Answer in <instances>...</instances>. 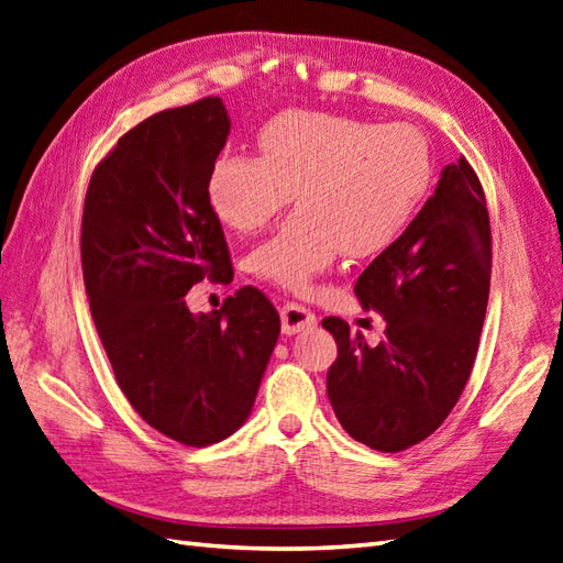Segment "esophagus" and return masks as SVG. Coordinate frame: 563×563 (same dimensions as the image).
<instances>
[{"instance_id":"1","label":"esophagus","mask_w":563,"mask_h":563,"mask_svg":"<svg viewBox=\"0 0 563 563\" xmlns=\"http://www.w3.org/2000/svg\"><path fill=\"white\" fill-rule=\"evenodd\" d=\"M280 321H283V333L295 335V333H305V330H311L316 325V313L307 307L295 305V301H287V305L280 309Z\"/></svg>"}]
</instances>
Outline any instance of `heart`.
<instances>
[{"label":"heart","mask_w":563,"mask_h":563,"mask_svg":"<svg viewBox=\"0 0 563 563\" xmlns=\"http://www.w3.org/2000/svg\"><path fill=\"white\" fill-rule=\"evenodd\" d=\"M262 156L223 154L209 173L213 213L254 233L290 207L299 211L250 256L258 278L287 290L309 285L344 252H385L423 209L435 176L428 135L411 123L378 125L287 111L258 133Z\"/></svg>","instance_id":"1"}]
</instances>
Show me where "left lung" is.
<instances>
[{
	"instance_id": "left-lung-1",
	"label": "left lung",
	"mask_w": 563,
	"mask_h": 563,
	"mask_svg": "<svg viewBox=\"0 0 563 563\" xmlns=\"http://www.w3.org/2000/svg\"><path fill=\"white\" fill-rule=\"evenodd\" d=\"M493 235L483 185L464 156L397 242L358 276L354 292L385 319L371 347L338 316L328 399L342 428L378 452H401L435 432L464 393L485 321Z\"/></svg>"
}]
</instances>
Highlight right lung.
<instances>
[{
  "label": "right lung",
  "instance_id": "right-lung-1",
  "mask_svg": "<svg viewBox=\"0 0 563 563\" xmlns=\"http://www.w3.org/2000/svg\"><path fill=\"white\" fill-rule=\"evenodd\" d=\"M228 133L221 97L154 113L97 164L82 207V280L113 376L142 421L187 446L247 421L280 335L252 285L221 311L185 305L192 285L233 280L209 201Z\"/></svg>",
  "mask_w": 563,
  "mask_h": 563
}]
</instances>
